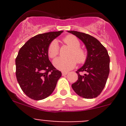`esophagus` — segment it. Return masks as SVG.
<instances>
[{
	"instance_id": "1",
	"label": "esophagus",
	"mask_w": 126,
	"mask_h": 126,
	"mask_svg": "<svg viewBox=\"0 0 126 126\" xmlns=\"http://www.w3.org/2000/svg\"><path fill=\"white\" fill-rule=\"evenodd\" d=\"M62 75H63V76L67 75V74H68V72H64V71H62Z\"/></svg>"
}]
</instances>
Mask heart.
<instances>
[{
  "label": "heart",
  "mask_w": 126,
  "mask_h": 126,
  "mask_svg": "<svg viewBox=\"0 0 126 126\" xmlns=\"http://www.w3.org/2000/svg\"><path fill=\"white\" fill-rule=\"evenodd\" d=\"M63 42L71 48L69 58L58 57L53 62V65L57 69L63 71H67L75 67L76 62L82 64L86 59L87 53L85 50L80 47L79 40L74 35L69 34L63 39ZM48 55L50 58H55L59 54V48L57 41L51 42L48 47Z\"/></svg>",
  "instance_id": "heart-1"
}]
</instances>
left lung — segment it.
I'll use <instances>...</instances> for the list:
<instances>
[{"label":"left lung","mask_w":126,"mask_h":126,"mask_svg":"<svg viewBox=\"0 0 126 126\" xmlns=\"http://www.w3.org/2000/svg\"><path fill=\"white\" fill-rule=\"evenodd\" d=\"M68 32L84 43L88 52L85 63L76 71L78 80L72 84V88L76 93L84 98L97 97L104 88L110 71L107 50L97 39L90 34L76 31Z\"/></svg>","instance_id":"obj_1"}]
</instances>
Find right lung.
Listing matches in <instances>:
<instances>
[{"mask_svg":"<svg viewBox=\"0 0 126 126\" xmlns=\"http://www.w3.org/2000/svg\"><path fill=\"white\" fill-rule=\"evenodd\" d=\"M63 31L39 34L20 48L16 59V75L20 87L29 98L40 100L50 96L62 76L49 61L48 47Z\"/></svg>","mask_w":126,"mask_h":126,"instance_id":"1","label":"right lung"}]
</instances>
